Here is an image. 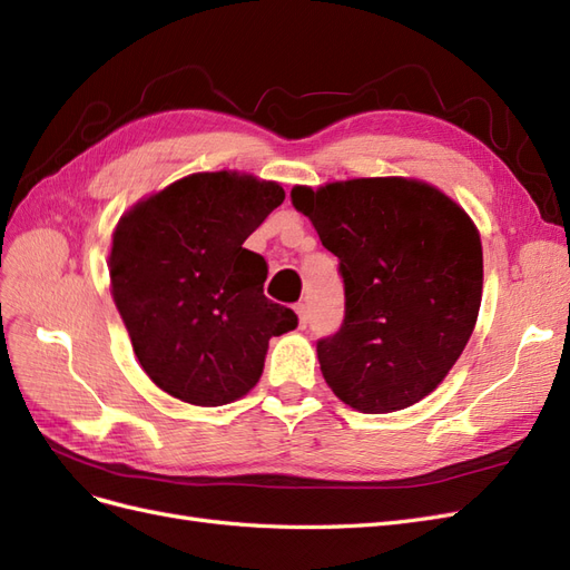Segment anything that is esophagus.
Listing matches in <instances>:
<instances>
[{
  "label": "esophagus",
  "mask_w": 570,
  "mask_h": 570,
  "mask_svg": "<svg viewBox=\"0 0 570 570\" xmlns=\"http://www.w3.org/2000/svg\"><path fill=\"white\" fill-rule=\"evenodd\" d=\"M295 312H297V316H299V325H302V327H306V321H308V314H306V304H302V302H299V304L295 306Z\"/></svg>",
  "instance_id": "esophagus-1"
}]
</instances>
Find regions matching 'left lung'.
Returning <instances> with one entry per match:
<instances>
[{
    "label": "left lung",
    "mask_w": 570,
    "mask_h": 570,
    "mask_svg": "<svg viewBox=\"0 0 570 570\" xmlns=\"http://www.w3.org/2000/svg\"><path fill=\"white\" fill-rule=\"evenodd\" d=\"M292 206L340 258L344 321L318 342L337 400L361 413L421 402L469 344L482 299V243L473 218L419 178L295 185Z\"/></svg>",
    "instance_id": "left-lung-1"
}]
</instances>
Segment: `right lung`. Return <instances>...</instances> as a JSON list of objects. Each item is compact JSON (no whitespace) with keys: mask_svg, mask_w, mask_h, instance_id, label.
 I'll use <instances>...</instances> for the list:
<instances>
[{"mask_svg":"<svg viewBox=\"0 0 570 570\" xmlns=\"http://www.w3.org/2000/svg\"><path fill=\"white\" fill-rule=\"evenodd\" d=\"M285 189L239 170L185 176L118 218L109 287L149 381L195 406L245 396L264 373L268 340L297 316L266 299V262L245 239Z\"/></svg>","mask_w":570,"mask_h":570,"instance_id":"right-lung-1","label":"right lung"}]
</instances>
